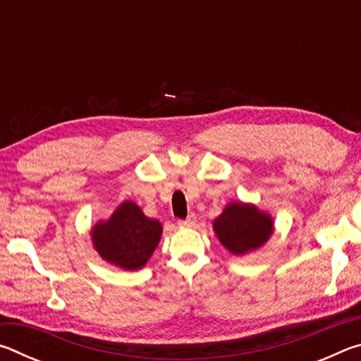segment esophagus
Here are the masks:
<instances>
[{
	"label": "esophagus",
	"instance_id": "esophagus-1",
	"mask_svg": "<svg viewBox=\"0 0 361 361\" xmlns=\"http://www.w3.org/2000/svg\"><path fill=\"white\" fill-rule=\"evenodd\" d=\"M194 223H195V215H194V213H191V215H189L186 219H180V221H178L180 226H186V228H189V226H192Z\"/></svg>",
	"mask_w": 361,
	"mask_h": 361
}]
</instances>
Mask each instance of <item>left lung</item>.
<instances>
[{
  "label": "left lung",
  "instance_id": "left-lung-1",
  "mask_svg": "<svg viewBox=\"0 0 361 361\" xmlns=\"http://www.w3.org/2000/svg\"><path fill=\"white\" fill-rule=\"evenodd\" d=\"M213 228L223 245L234 255L259 248L272 234V219L253 205L231 204L219 215Z\"/></svg>",
  "mask_w": 361,
  "mask_h": 361
}]
</instances>
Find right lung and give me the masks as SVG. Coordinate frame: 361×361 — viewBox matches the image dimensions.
Instances as JSON below:
<instances>
[{
	"label": "right lung",
	"instance_id": "add662e5",
	"mask_svg": "<svg viewBox=\"0 0 361 361\" xmlns=\"http://www.w3.org/2000/svg\"><path fill=\"white\" fill-rule=\"evenodd\" d=\"M162 226L157 219L145 216L138 205L124 202L106 223L92 229L95 250L105 261L122 269L143 267L157 247Z\"/></svg>",
	"mask_w": 361,
	"mask_h": 361
}]
</instances>
